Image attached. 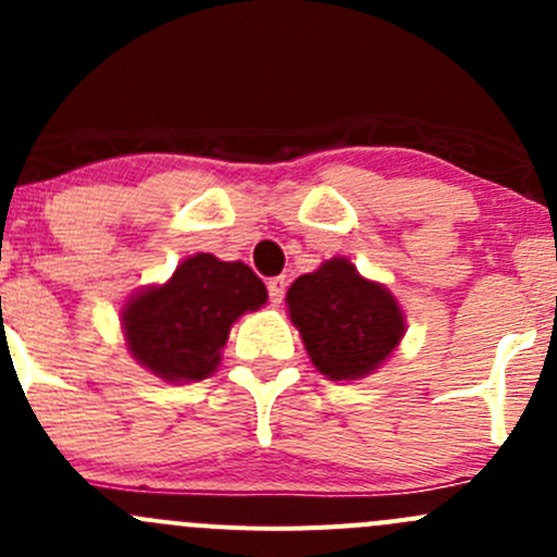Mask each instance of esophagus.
Wrapping results in <instances>:
<instances>
[{
	"label": "esophagus",
	"instance_id": "obj_1",
	"mask_svg": "<svg viewBox=\"0 0 557 557\" xmlns=\"http://www.w3.org/2000/svg\"><path fill=\"white\" fill-rule=\"evenodd\" d=\"M267 288H269V301H272L274 307H280V305H283V299H285V288H288V280L272 277L267 283Z\"/></svg>",
	"mask_w": 557,
	"mask_h": 557
}]
</instances>
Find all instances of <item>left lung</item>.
Returning a JSON list of instances; mask_svg holds the SVG:
<instances>
[{"mask_svg": "<svg viewBox=\"0 0 557 557\" xmlns=\"http://www.w3.org/2000/svg\"><path fill=\"white\" fill-rule=\"evenodd\" d=\"M288 312L312 363L329 380H361L380 369L404 336V312L385 285L331 258L288 288Z\"/></svg>", "mask_w": 557, "mask_h": 557, "instance_id": "left-lung-1", "label": "left lung"}]
</instances>
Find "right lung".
Returning <instances> with one entry per match:
<instances>
[{"instance_id": "add662e5", "label": "right lung", "mask_w": 557, "mask_h": 557, "mask_svg": "<svg viewBox=\"0 0 557 557\" xmlns=\"http://www.w3.org/2000/svg\"><path fill=\"white\" fill-rule=\"evenodd\" d=\"M267 305V285L243 261L210 252L185 258L164 285H150L121 312L126 347L166 383H196L221 363L232 323Z\"/></svg>"}]
</instances>
